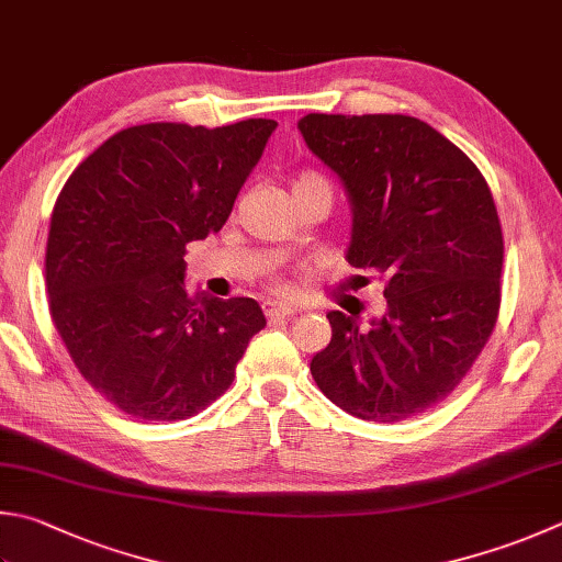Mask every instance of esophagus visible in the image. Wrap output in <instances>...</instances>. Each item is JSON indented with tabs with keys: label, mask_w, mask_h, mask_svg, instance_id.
<instances>
[{
	"label": "esophagus",
	"mask_w": 562,
	"mask_h": 562,
	"mask_svg": "<svg viewBox=\"0 0 562 562\" xmlns=\"http://www.w3.org/2000/svg\"><path fill=\"white\" fill-rule=\"evenodd\" d=\"M263 313L269 317H291L295 315V308L289 303H281V301H263Z\"/></svg>",
	"instance_id": "1"
}]
</instances>
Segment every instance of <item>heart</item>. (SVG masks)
<instances>
[{
  "instance_id": "1",
  "label": "heart",
  "mask_w": 562,
  "mask_h": 562,
  "mask_svg": "<svg viewBox=\"0 0 562 562\" xmlns=\"http://www.w3.org/2000/svg\"><path fill=\"white\" fill-rule=\"evenodd\" d=\"M308 188H321V190H325L327 195H330V183H327L321 173H315V171H303V173L295 176V181H293V193H299V190H308Z\"/></svg>"
}]
</instances>
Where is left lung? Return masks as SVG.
<instances>
[{"mask_svg": "<svg viewBox=\"0 0 562 562\" xmlns=\"http://www.w3.org/2000/svg\"><path fill=\"white\" fill-rule=\"evenodd\" d=\"M299 130L347 193V261L386 279L369 327L327 313L333 337L311 374L362 420L416 416L460 384L494 330L504 239L492 190L416 116L305 114Z\"/></svg>", "mask_w": 562, "mask_h": 562, "instance_id": "8db88e82", "label": "left lung"}]
</instances>
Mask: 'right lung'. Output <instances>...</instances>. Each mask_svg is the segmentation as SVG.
Returning a JSON list of instances; mask_svg holds the SVG:
<instances>
[{
  "mask_svg": "<svg viewBox=\"0 0 562 562\" xmlns=\"http://www.w3.org/2000/svg\"><path fill=\"white\" fill-rule=\"evenodd\" d=\"M273 120L136 124L70 173L50 215L48 308L92 389L144 420H183L229 389L267 317L186 289V245L225 225Z\"/></svg>",
  "mask_w": 562,
  "mask_h": 562,
  "instance_id": "right-lung-1",
  "label": "right lung"
}]
</instances>
